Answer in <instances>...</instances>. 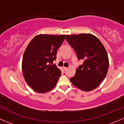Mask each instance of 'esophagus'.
Returning a JSON list of instances; mask_svg holds the SVG:
<instances>
[{"mask_svg": "<svg viewBox=\"0 0 124 124\" xmlns=\"http://www.w3.org/2000/svg\"><path fill=\"white\" fill-rule=\"evenodd\" d=\"M62 69H63V70H64V71H66V70H67V67H62Z\"/></svg>", "mask_w": 124, "mask_h": 124, "instance_id": "34e87169", "label": "esophagus"}]
</instances>
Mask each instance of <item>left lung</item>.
<instances>
[{
    "label": "left lung",
    "instance_id": "1",
    "mask_svg": "<svg viewBox=\"0 0 124 124\" xmlns=\"http://www.w3.org/2000/svg\"><path fill=\"white\" fill-rule=\"evenodd\" d=\"M66 41L75 50L78 60H83L74 77V86L83 91H90L100 85L107 74L109 59L104 46L97 37L90 34L66 35Z\"/></svg>",
    "mask_w": 124,
    "mask_h": 124
}]
</instances>
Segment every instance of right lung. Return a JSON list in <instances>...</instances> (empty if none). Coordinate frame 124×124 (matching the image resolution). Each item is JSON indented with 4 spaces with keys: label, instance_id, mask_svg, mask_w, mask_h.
<instances>
[{
    "label": "right lung",
    "instance_id": "right-lung-1",
    "mask_svg": "<svg viewBox=\"0 0 124 124\" xmlns=\"http://www.w3.org/2000/svg\"><path fill=\"white\" fill-rule=\"evenodd\" d=\"M64 39V35L41 34L28 45L22 58V72L26 83L37 92H46L56 85L62 71L53 62Z\"/></svg>",
    "mask_w": 124,
    "mask_h": 124
}]
</instances>
